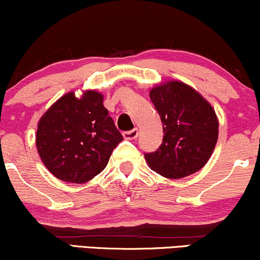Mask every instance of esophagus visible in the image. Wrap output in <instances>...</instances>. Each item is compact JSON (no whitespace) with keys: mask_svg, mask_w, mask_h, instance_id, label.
<instances>
[{"mask_svg":"<svg viewBox=\"0 0 260 260\" xmlns=\"http://www.w3.org/2000/svg\"><path fill=\"white\" fill-rule=\"evenodd\" d=\"M138 136V130L137 129H134L131 131H125V133H123V137L125 138V140H135V138H137Z\"/></svg>","mask_w":260,"mask_h":260,"instance_id":"obj_1","label":"esophagus"}]
</instances>
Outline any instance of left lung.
<instances>
[{
  "mask_svg": "<svg viewBox=\"0 0 260 260\" xmlns=\"http://www.w3.org/2000/svg\"><path fill=\"white\" fill-rule=\"evenodd\" d=\"M149 95L161 117L165 136L157 150L144 155L148 166L167 179H182L204 168L219 135L212 105L179 80L152 87Z\"/></svg>",
  "mask_w": 260,
  "mask_h": 260,
  "instance_id": "1",
  "label": "left lung"
}]
</instances>
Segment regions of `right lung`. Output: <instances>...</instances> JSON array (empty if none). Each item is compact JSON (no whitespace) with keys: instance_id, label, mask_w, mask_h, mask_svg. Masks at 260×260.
Masks as SVG:
<instances>
[{"instance_id":"right-lung-1","label":"right lung","mask_w":260,"mask_h":260,"mask_svg":"<svg viewBox=\"0 0 260 260\" xmlns=\"http://www.w3.org/2000/svg\"><path fill=\"white\" fill-rule=\"evenodd\" d=\"M103 101L104 95L94 90L84 91L80 98L69 92L39 120L35 144L56 179L70 183L92 180L123 141Z\"/></svg>"}]
</instances>
